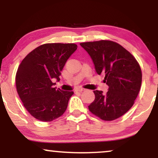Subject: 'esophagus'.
Masks as SVG:
<instances>
[{"mask_svg": "<svg viewBox=\"0 0 158 158\" xmlns=\"http://www.w3.org/2000/svg\"><path fill=\"white\" fill-rule=\"evenodd\" d=\"M84 90H85V89H84V88H76V89H75V91H77V92H82Z\"/></svg>", "mask_w": 158, "mask_h": 158, "instance_id": "esophagus-1", "label": "esophagus"}]
</instances>
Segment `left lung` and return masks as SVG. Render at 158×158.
<instances>
[{"label":"left lung","instance_id":"left-lung-1","mask_svg":"<svg viewBox=\"0 0 158 158\" xmlns=\"http://www.w3.org/2000/svg\"><path fill=\"white\" fill-rule=\"evenodd\" d=\"M88 53L98 75L104 76L106 94L96 90L90 111L105 121H112L131 109L142 84V71L133 55L117 43L108 40L81 43Z\"/></svg>","mask_w":158,"mask_h":158}]
</instances>
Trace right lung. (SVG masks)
<instances>
[{
    "instance_id": "add662e5",
    "label": "right lung",
    "mask_w": 158,
    "mask_h": 158,
    "mask_svg": "<svg viewBox=\"0 0 158 158\" xmlns=\"http://www.w3.org/2000/svg\"><path fill=\"white\" fill-rule=\"evenodd\" d=\"M75 44L51 43L36 47L26 56L17 70L16 89L23 106L31 116L42 122L61 116L73 91L54 88L67 60L75 52Z\"/></svg>"
}]
</instances>
